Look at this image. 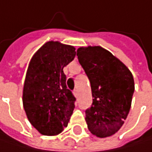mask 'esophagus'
Segmentation results:
<instances>
[{
  "mask_svg": "<svg viewBox=\"0 0 152 152\" xmlns=\"http://www.w3.org/2000/svg\"><path fill=\"white\" fill-rule=\"evenodd\" d=\"M73 94H74V96H77V95H78V93H77V90H74V91H73Z\"/></svg>",
  "mask_w": 152,
  "mask_h": 152,
  "instance_id": "1",
  "label": "esophagus"
}]
</instances>
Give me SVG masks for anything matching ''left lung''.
I'll return each instance as SVG.
<instances>
[{"mask_svg":"<svg viewBox=\"0 0 152 152\" xmlns=\"http://www.w3.org/2000/svg\"><path fill=\"white\" fill-rule=\"evenodd\" d=\"M78 61L89 77L93 103L85 110L89 131L98 137L114 135L123 126L135 90L130 69L100 46L80 47Z\"/></svg>","mask_w":152,"mask_h":152,"instance_id":"obj_1","label":"left lung"}]
</instances>
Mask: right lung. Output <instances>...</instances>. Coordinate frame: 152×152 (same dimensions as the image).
<instances>
[{"label": "right lung", "instance_id": "obj_1", "mask_svg": "<svg viewBox=\"0 0 152 152\" xmlns=\"http://www.w3.org/2000/svg\"><path fill=\"white\" fill-rule=\"evenodd\" d=\"M75 50L73 46L49 41L29 62L22 104L28 121L42 135L61 133L73 113L76 97L67 89L63 68L74 60Z\"/></svg>", "mask_w": 152, "mask_h": 152}]
</instances>
